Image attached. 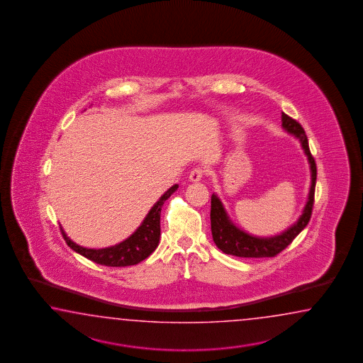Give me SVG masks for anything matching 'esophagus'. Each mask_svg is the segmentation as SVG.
I'll return each mask as SVG.
<instances>
[{
	"mask_svg": "<svg viewBox=\"0 0 363 363\" xmlns=\"http://www.w3.org/2000/svg\"><path fill=\"white\" fill-rule=\"evenodd\" d=\"M203 169H201V167H196V169H193L191 171V174H189V180L193 182V183H197V182H200L201 179L203 178Z\"/></svg>",
	"mask_w": 363,
	"mask_h": 363,
	"instance_id": "34e87169",
	"label": "esophagus"
}]
</instances>
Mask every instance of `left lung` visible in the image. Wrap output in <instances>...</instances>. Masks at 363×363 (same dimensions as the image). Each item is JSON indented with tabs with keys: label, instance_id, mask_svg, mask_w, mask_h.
<instances>
[{
	"label": "left lung",
	"instance_id": "1",
	"mask_svg": "<svg viewBox=\"0 0 363 363\" xmlns=\"http://www.w3.org/2000/svg\"><path fill=\"white\" fill-rule=\"evenodd\" d=\"M281 125L288 133L294 135L301 143L302 149L308 157L310 171H311V185L308 192V202L303 208L302 216L298 220L289 227L288 230L281 232L277 236L271 238H257L247 232L240 230L232 223L230 216L224 208L222 201L218 199L216 194L211 196V211H210V220H211V233L216 247H219L225 255L244 257V258H262V257H275L281 250H284L294 238L308 225L310 216L313 213L314 205V193H315L316 166L314 157L310 153L308 149V138L301 124L294 118L281 113Z\"/></svg>",
	"mask_w": 363,
	"mask_h": 363
}]
</instances>
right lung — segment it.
<instances>
[{"mask_svg": "<svg viewBox=\"0 0 363 363\" xmlns=\"http://www.w3.org/2000/svg\"><path fill=\"white\" fill-rule=\"evenodd\" d=\"M178 188V184L172 185L170 189L155 202V206L150 208L143 223L140 224L139 228L133 232L128 239L116 244L114 247H102V249H88V247H80L72 240H69L61 228L63 239L72 250L102 266L124 267V266L138 264L152 255L155 247H158L160 236H161V210H162L163 203Z\"/></svg>", "mask_w": 363, "mask_h": 363, "instance_id": "obj_1", "label": "right lung"}]
</instances>
